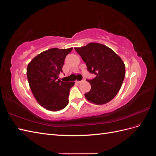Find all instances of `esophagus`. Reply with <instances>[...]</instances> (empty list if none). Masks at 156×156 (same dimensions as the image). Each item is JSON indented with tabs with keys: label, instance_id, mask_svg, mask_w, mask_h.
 Listing matches in <instances>:
<instances>
[{
	"label": "esophagus",
	"instance_id": "1",
	"mask_svg": "<svg viewBox=\"0 0 156 156\" xmlns=\"http://www.w3.org/2000/svg\"><path fill=\"white\" fill-rule=\"evenodd\" d=\"M83 81H84V80H83V81H77V83H82V82H83Z\"/></svg>",
	"mask_w": 156,
	"mask_h": 156
}]
</instances>
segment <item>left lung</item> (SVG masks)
Here are the masks:
<instances>
[{
  "label": "left lung",
  "instance_id": "1",
  "mask_svg": "<svg viewBox=\"0 0 156 156\" xmlns=\"http://www.w3.org/2000/svg\"><path fill=\"white\" fill-rule=\"evenodd\" d=\"M75 49L89 72L96 75L92 80H87L91 89L84 94L87 100L96 105L111 101L120 90L125 77V64L121 58L107 46L98 43L92 42Z\"/></svg>",
  "mask_w": 156,
  "mask_h": 156
}]
</instances>
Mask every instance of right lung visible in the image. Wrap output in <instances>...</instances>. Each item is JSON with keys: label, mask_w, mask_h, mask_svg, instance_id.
<instances>
[{"label": "right lung", "mask_w": 156, "mask_h": 156, "mask_svg": "<svg viewBox=\"0 0 156 156\" xmlns=\"http://www.w3.org/2000/svg\"><path fill=\"white\" fill-rule=\"evenodd\" d=\"M73 48H53L36 56L28 64L27 75L33 96L45 109L58 111L68 104L70 88L75 82L58 79L66 56Z\"/></svg>", "instance_id": "obj_1"}]
</instances>
